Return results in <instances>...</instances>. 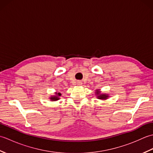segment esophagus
Segmentation results:
<instances>
[{"instance_id":"1","label":"esophagus","mask_w":153,"mask_h":153,"mask_svg":"<svg viewBox=\"0 0 153 153\" xmlns=\"http://www.w3.org/2000/svg\"><path fill=\"white\" fill-rule=\"evenodd\" d=\"M77 85H82V81H80V80L77 81Z\"/></svg>"}]
</instances>
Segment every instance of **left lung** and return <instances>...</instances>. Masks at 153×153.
Here are the masks:
<instances>
[{
  "mask_svg": "<svg viewBox=\"0 0 153 153\" xmlns=\"http://www.w3.org/2000/svg\"><path fill=\"white\" fill-rule=\"evenodd\" d=\"M97 91H99V90H97ZM97 94L98 95L97 97H98L99 99H106L108 97V95H105V94H101V95H100V92H99V91H97Z\"/></svg>",
  "mask_w": 153,
  "mask_h": 153,
  "instance_id": "obj_1",
  "label": "left lung"
}]
</instances>
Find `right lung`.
I'll use <instances>...</instances> for the list:
<instances>
[{"label": "right lung", "instance_id": "right-lung-1", "mask_svg": "<svg viewBox=\"0 0 153 153\" xmlns=\"http://www.w3.org/2000/svg\"><path fill=\"white\" fill-rule=\"evenodd\" d=\"M60 96H61L60 93H56V95L53 97H51L50 99H51V100H54H54H57L59 99Z\"/></svg>", "mask_w": 153, "mask_h": 153}]
</instances>
